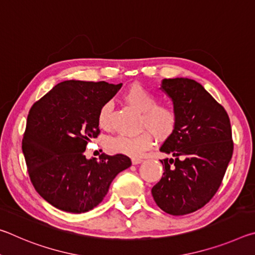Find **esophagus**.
<instances>
[{"label":"esophagus","instance_id":"obj_1","mask_svg":"<svg viewBox=\"0 0 255 255\" xmlns=\"http://www.w3.org/2000/svg\"><path fill=\"white\" fill-rule=\"evenodd\" d=\"M143 162V159L141 158H131V163L133 164V165H137V164H139Z\"/></svg>","mask_w":255,"mask_h":255}]
</instances>
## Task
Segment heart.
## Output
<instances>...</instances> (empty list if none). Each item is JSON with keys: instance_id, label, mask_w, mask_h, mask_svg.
<instances>
[{"instance_id": "heart-1", "label": "heart", "mask_w": 255, "mask_h": 255, "mask_svg": "<svg viewBox=\"0 0 255 255\" xmlns=\"http://www.w3.org/2000/svg\"><path fill=\"white\" fill-rule=\"evenodd\" d=\"M124 100L132 109L140 112V126L147 129L137 135H118L107 141V148L115 154L138 158L145 150L152 147L154 136L159 140L167 139L174 132L178 116L173 108L166 105H156L155 94L139 84H132L124 93ZM110 103H106L99 111L98 122L101 128L109 127Z\"/></svg>"}]
</instances>
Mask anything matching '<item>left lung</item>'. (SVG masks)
<instances>
[{
  "instance_id": "1",
  "label": "left lung",
  "mask_w": 255,
  "mask_h": 255,
  "mask_svg": "<svg viewBox=\"0 0 255 255\" xmlns=\"http://www.w3.org/2000/svg\"><path fill=\"white\" fill-rule=\"evenodd\" d=\"M159 90L169 97L178 116L174 132L159 150L162 179L152 188L156 205L165 213H193L215 196L233 155L231 122L225 109L197 81L164 79Z\"/></svg>"
}]
</instances>
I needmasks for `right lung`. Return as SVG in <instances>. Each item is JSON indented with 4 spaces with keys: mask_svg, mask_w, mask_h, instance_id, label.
<instances>
[{
    "mask_svg": "<svg viewBox=\"0 0 255 255\" xmlns=\"http://www.w3.org/2000/svg\"><path fill=\"white\" fill-rule=\"evenodd\" d=\"M123 83L60 82L29 111L22 152L37 192L55 208L73 214L92 210L114 179L131 165L126 155L86 158V144L96 138L101 107Z\"/></svg>",
    "mask_w": 255,
    "mask_h": 255,
    "instance_id": "right-lung-1",
    "label": "right lung"
}]
</instances>
